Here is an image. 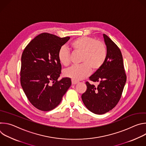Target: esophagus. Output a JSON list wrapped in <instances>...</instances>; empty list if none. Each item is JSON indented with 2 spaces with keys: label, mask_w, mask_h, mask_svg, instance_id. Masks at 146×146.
<instances>
[{
  "label": "esophagus",
  "mask_w": 146,
  "mask_h": 146,
  "mask_svg": "<svg viewBox=\"0 0 146 146\" xmlns=\"http://www.w3.org/2000/svg\"><path fill=\"white\" fill-rule=\"evenodd\" d=\"M78 82V81H74V80H72V84H73V85L76 84H77Z\"/></svg>",
  "instance_id": "obj_1"
}]
</instances>
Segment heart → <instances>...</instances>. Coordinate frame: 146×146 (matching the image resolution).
I'll use <instances>...</instances> for the list:
<instances>
[{"instance_id": "1", "label": "heart", "mask_w": 146, "mask_h": 146, "mask_svg": "<svg viewBox=\"0 0 146 146\" xmlns=\"http://www.w3.org/2000/svg\"><path fill=\"white\" fill-rule=\"evenodd\" d=\"M75 52H81L80 65H73L66 69L64 74L74 81H78L88 76L92 72L98 71L103 65L107 57L105 44L100 40L89 36H81L73 40L70 44ZM58 58L63 65L67 66L70 63L69 51L62 47L58 51Z\"/></svg>"}]
</instances>
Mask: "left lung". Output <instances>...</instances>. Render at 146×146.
<instances>
[{
    "label": "left lung",
    "mask_w": 146,
    "mask_h": 146,
    "mask_svg": "<svg viewBox=\"0 0 146 146\" xmlns=\"http://www.w3.org/2000/svg\"><path fill=\"white\" fill-rule=\"evenodd\" d=\"M103 37L107 48L106 59L102 68L90 77V80L99 84L95 87L87 81V89L81 95L86 108L96 114H105L117 105L127 80L119 48L106 35L103 34Z\"/></svg>",
    "instance_id": "obj_1"
}]
</instances>
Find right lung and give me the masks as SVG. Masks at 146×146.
<instances>
[{"mask_svg": "<svg viewBox=\"0 0 146 146\" xmlns=\"http://www.w3.org/2000/svg\"><path fill=\"white\" fill-rule=\"evenodd\" d=\"M69 39L41 33L23 52L21 84L32 105L40 110L50 111L58 106L72 84L69 77L58 80L62 69L58 52Z\"/></svg>", "mask_w": 146, "mask_h": 146, "instance_id": "add662e5", "label": "right lung"}]
</instances>
